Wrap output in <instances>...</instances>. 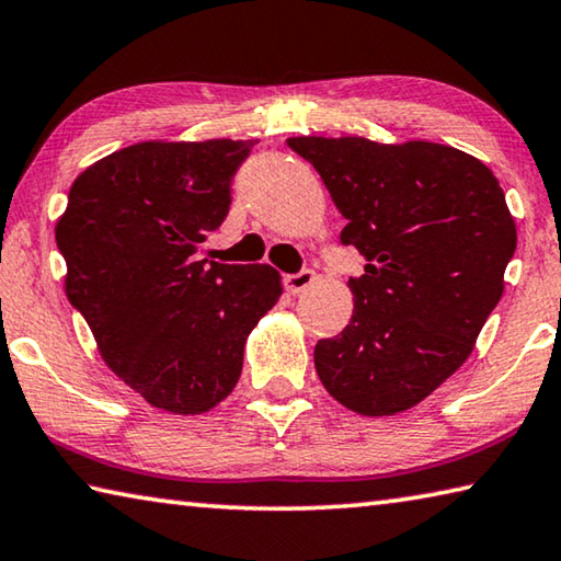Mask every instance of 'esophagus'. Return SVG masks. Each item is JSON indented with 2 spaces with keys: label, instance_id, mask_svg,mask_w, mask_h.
<instances>
[{
  "label": "esophagus",
  "instance_id": "obj_1",
  "mask_svg": "<svg viewBox=\"0 0 561 561\" xmlns=\"http://www.w3.org/2000/svg\"><path fill=\"white\" fill-rule=\"evenodd\" d=\"M314 282H317V274L304 270L297 274H287V277H284V289H287L289 294H301V291H307Z\"/></svg>",
  "mask_w": 561,
  "mask_h": 561
}]
</instances>
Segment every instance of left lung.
I'll list each match as a JSON object with an SVG mask.
<instances>
[{
    "label": "left lung",
    "mask_w": 561,
    "mask_h": 561,
    "mask_svg": "<svg viewBox=\"0 0 561 561\" xmlns=\"http://www.w3.org/2000/svg\"><path fill=\"white\" fill-rule=\"evenodd\" d=\"M287 144L348 220L341 242L366 260L348 279L354 317L314 348L317 374L348 411L403 413L468 360L505 291L517 247L505 193L482 160L433 140Z\"/></svg>",
    "instance_id": "obj_1"
}]
</instances>
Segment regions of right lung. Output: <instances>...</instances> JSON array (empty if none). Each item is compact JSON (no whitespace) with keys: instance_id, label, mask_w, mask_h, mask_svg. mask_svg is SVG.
Listing matches in <instances>:
<instances>
[{"instance_id":"1","label":"right lung","mask_w":561,"mask_h":561,"mask_svg":"<svg viewBox=\"0 0 561 561\" xmlns=\"http://www.w3.org/2000/svg\"><path fill=\"white\" fill-rule=\"evenodd\" d=\"M254 140H144L71 183L56 222L64 291L123 383L173 415H201L240 381L244 341L282 297L270 264L195 260L230 210Z\"/></svg>"}]
</instances>
